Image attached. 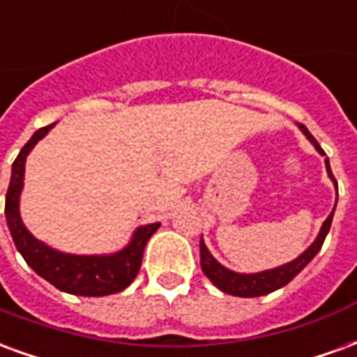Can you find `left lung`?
<instances>
[{"label":"left lung","instance_id":"left-lung-1","mask_svg":"<svg viewBox=\"0 0 357 357\" xmlns=\"http://www.w3.org/2000/svg\"><path fill=\"white\" fill-rule=\"evenodd\" d=\"M300 130L304 132L307 139L314 143V147L317 149V153L319 155H325V151L321 149V145L315 141V137L312 133L307 132L306 126L300 124ZM325 164H327V172H329L331 179L335 181V185H337V179L333 176V172H331L329 166V158H325ZM337 206V204H335ZM333 214H335V210L331 212L329 218L323 222V227L319 235H317V239L314 241V245L307 248L306 252H302V255L296 258V260H292V262L284 264L281 268L275 269H268V271H262V273H235L231 269L224 268L222 264H218L214 260V256L210 255L206 245L202 243L201 239V268L204 271V275L208 277L212 283L216 284L220 291L227 292V294H233V296H241V298H255V296H264V294H269V292L277 291V289H281L287 283H291L294 277L298 275L302 269L306 268L310 260L314 258L317 252H319V248L323 247V241L327 237V233L331 229V222H333Z\"/></svg>","mask_w":357,"mask_h":357}]
</instances>
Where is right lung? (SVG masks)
<instances>
[{
  "instance_id": "1",
  "label": "right lung",
  "mask_w": 357,
  "mask_h": 357,
  "mask_svg": "<svg viewBox=\"0 0 357 357\" xmlns=\"http://www.w3.org/2000/svg\"><path fill=\"white\" fill-rule=\"evenodd\" d=\"M51 128L53 124L40 128L26 145L20 149L19 156L13 162L11 181H9L7 197H5V218H7V225L15 241V247L26 260L28 266L45 281H50L53 287H57L59 291L78 294V296H107V294L124 291L139 273L145 245L160 224L139 227L133 235L132 243L116 255L76 256L53 250L47 245L34 239L20 220L19 197L22 179H24L26 156Z\"/></svg>"
}]
</instances>
